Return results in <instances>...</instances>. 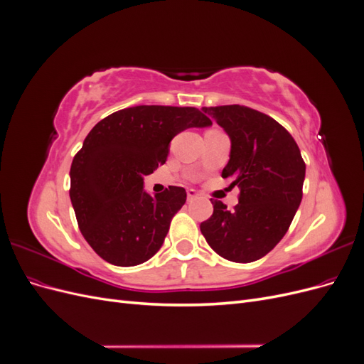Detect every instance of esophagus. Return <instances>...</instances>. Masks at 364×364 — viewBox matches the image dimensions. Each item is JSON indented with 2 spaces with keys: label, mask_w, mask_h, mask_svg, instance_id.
<instances>
[{
  "label": "esophagus",
  "mask_w": 364,
  "mask_h": 364,
  "mask_svg": "<svg viewBox=\"0 0 364 364\" xmlns=\"http://www.w3.org/2000/svg\"><path fill=\"white\" fill-rule=\"evenodd\" d=\"M186 196H188V202H191V200H194L196 197H197V193H196V190L188 188V190H186Z\"/></svg>",
  "instance_id": "1"
}]
</instances>
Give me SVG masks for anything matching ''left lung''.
<instances>
[{"label": "left lung", "instance_id": "obj_1", "mask_svg": "<svg viewBox=\"0 0 364 364\" xmlns=\"http://www.w3.org/2000/svg\"><path fill=\"white\" fill-rule=\"evenodd\" d=\"M230 138L222 178L238 186L234 211L214 200L200 230L208 245L234 262L262 258L287 232L302 200L305 162L293 136L278 121L246 106L203 107Z\"/></svg>", "mask_w": 364, "mask_h": 364}]
</instances>
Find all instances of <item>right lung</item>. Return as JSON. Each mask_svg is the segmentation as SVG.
Segmentation results:
<instances>
[{
  "label": "right lung",
  "instance_id": "1",
  "mask_svg": "<svg viewBox=\"0 0 364 364\" xmlns=\"http://www.w3.org/2000/svg\"><path fill=\"white\" fill-rule=\"evenodd\" d=\"M211 124L196 107L135 106L92 127L71 164L70 197L80 232L98 257L130 267L161 249L186 191L168 186L150 196L144 176L165 164L182 130Z\"/></svg>",
  "mask_w": 364,
  "mask_h": 364
}]
</instances>
